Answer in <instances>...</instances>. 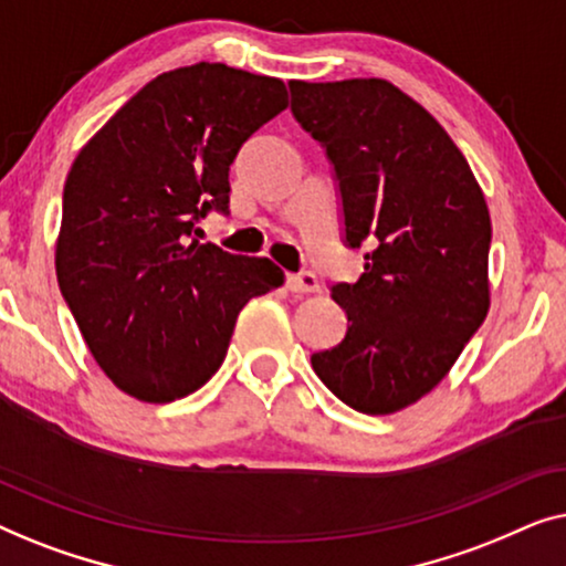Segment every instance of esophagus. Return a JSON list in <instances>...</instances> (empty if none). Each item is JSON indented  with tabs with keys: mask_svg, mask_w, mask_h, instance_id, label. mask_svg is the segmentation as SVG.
Masks as SVG:
<instances>
[{
	"mask_svg": "<svg viewBox=\"0 0 566 566\" xmlns=\"http://www.w3.org/2000/svg\"><path fill=\"white\" fill-rule=\"evenodd\" d=\"M286 290L290 292H317L321 290V282H317V276L313 272H302V274H290L286 276Z\"/></svg>",
	"mask_w": 566,
	"mask_h": 566,
	"instance_id": "esophagus-1",
	"label": "esophagus"
}]
</instances>
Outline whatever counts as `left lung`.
Segmentation results:
<instances>
[{
    "mask_svg": "<svg viewBox=\"0 0 566 566\" xmlns=\"http://www.w3.org/2000/svg\"><path fill=\"white\" fill-rule=\"evenodd\" d=\"M290 94L331 161L344 245H366L359 280L331 284L346 336L310 361L348 408L387 416L431 392L488 317V205L449 133L385 78Z\"/></svg>",
    "mask_w": 566,
    "mask_h": 566,
    "instance_id": "obj_1",
    "label": "left lung"
}]
</instances>
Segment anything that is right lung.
I'll use <instances>...</instances> for the list:
<instances>
[{
    "instance_id": "obj_1",
    "label": "right lung",
    "mask_w": 566,
    "mask_h": 566,
    "mask_svg": "<svg viewBox=\"0 0 566 566\" xmlns=\"http://www.w3.org/2000/svg\"><path fill=\"white\" fill-rule=\"evenodd\" d=\"M282 109L280 78L202 61L148 82L76 156L55 274L123 392L192 395L220 369L245 302L282 284L269 259L195 241L197 222L228 214L238 150Z\"/></svg>"
}]
</instances>
